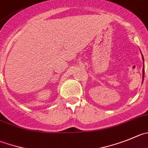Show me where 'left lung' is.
<instances>
[{
	"label": "left lung",
	"instance_id": "obj_1",
	"mask_svg": "<svg viewBox=\"0 0 148 148\" xmlns=\"http://www.w3.org/2000/svg\"><path fill=\"white\" fill-rule=\"evenodd\" d=\"M143 62H144V58H143ZM143 79H144V73H145V67H143Z\"/></svg>",
	"mask_w": 148,
	"mask_h": 148
}]
</instances>
